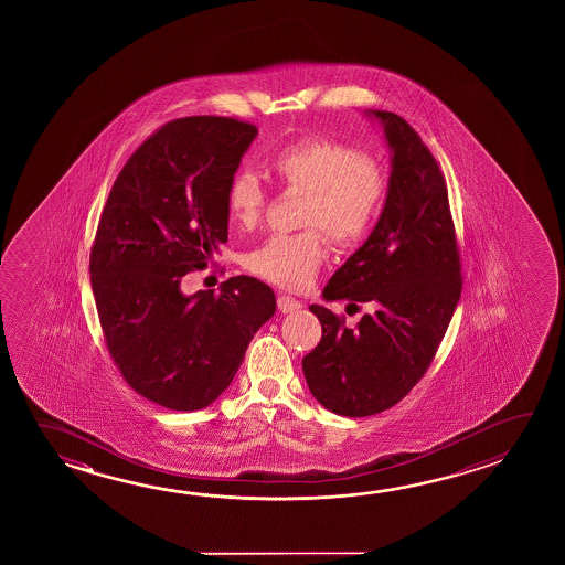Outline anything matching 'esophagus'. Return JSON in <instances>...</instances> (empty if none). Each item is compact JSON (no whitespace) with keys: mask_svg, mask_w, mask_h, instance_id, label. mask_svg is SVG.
Segmentation results:
<instances>
[{"mask_svg":"<svg viewBox=\"0 0 565 565\" xmlns=\"http://www.w3.org/2000/svg\"><path fill=\"white\" fill-rule=\"evenodd\" d=\"M303 303L297 301L296 297L286 296V294H279L278 296V309L281 313H294L297 309H301Z\"/></svg>","mask_w":565,"mask_h":565,"instance_id":"esophagus-1","label":"esophagus"}]
</instances>
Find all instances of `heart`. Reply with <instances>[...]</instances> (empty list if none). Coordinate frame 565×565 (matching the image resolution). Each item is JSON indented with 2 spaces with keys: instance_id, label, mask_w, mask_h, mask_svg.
Instances as JSON below:
<instances>
[{
  "instance_id": "obj_1",
  "label": "heart",
  "mask_w": 565,
  "mask_h": 565,
  "mask_svg": "<svg viewBox=\"0 0 565 565\" xmlns=\"http://www.w3.org/2000/svg\"><path fill=\"white\" fill-rule=\"evenodd\" d=\"M284 191L303 193L297 226L306 231L271 236L246 258V268L269 284L303 289L324 259V232L341 248L369 236L388 196V169L374 156L341 139L307 136L269 159ZM232 223L254 231L266 216L268 191L259 177L241 167L224 193Z\"/></svg>"
}]
</instances>
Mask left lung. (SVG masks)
Wrapping results in <instances>:
<instances>
[{
    "label": "left lung",
    "mask_w": 565,
    "mask_h": 565,
    "mask_svg": "<svg viewBox=\"0 0 565 565\" xmlns=\"http://www.w3.org/2000/svg\"><path fill=\"white\" fill-rule=\"evenodd\" d=\"M392 148L388 196L369 241L334 271L329 301L372 303L354 329L311 306L323 334L303 356L307 386L339 416L380 414L424 379L461 297V252L444 173L398 114L372 111Z\"/></svg>",
    "instance_id": "obj_1"
}]
</instances>
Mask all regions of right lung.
I'll return each mask as SVG.
<instances>
[{
  "label": "right lung",
  "mask_w": 565,
  "mask_h": 565,
  "mask_svg": "<svg viewBox=\"0 0 565 565\" xmlns=\"http://www.w3.org/2000/svg\"><path fill=\"white\" fill-rule=\"evenodd\" d=\"M256 134L224 116L167 121L121 167L98 221L90 281L111 361L139 396L175 412L213 404L276 313L271 287L250 276L218 296L181 294L228 241L224 193Z\"/></svg>",
  "instance_id": "right-lung-1"
}]
</instances>
